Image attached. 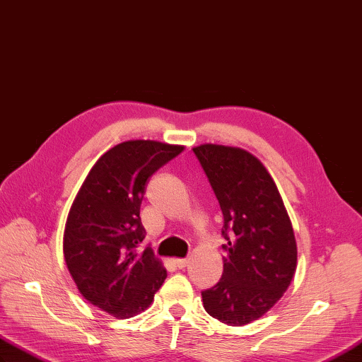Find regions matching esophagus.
Instances as JSON below:
<instances>
[{
	"instance_id": "34e87169",
	"label": "esophagus",
	"mask_w": 362,
	"mask_h": 362,
	"mask_svg": "<svg viewBox=\"0 0 362 362\" xmlns=\"http://www.w3.org/2000/svg\"><path fill=\"white\" fill-rule=\"evenodd\" d=\"M173 263H175V267H178L180 269H182V268H186V267H187L189 260H187V259H175V260H173Z\"/></svg>"
}]
</instances>
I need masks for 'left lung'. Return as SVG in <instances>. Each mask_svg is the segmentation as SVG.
<instances>
[{"label":"left lung","mask_w":362,"mask_h":362,"mask_svg":"<svg viewBox=\"0 0 362 362\" xmlns=\"http://www.w3.org/2000/svg\"><path fill=\"white\" fill-rule=\"evenodd\" d=\"M223 214V276L202 291L206 311L228 325L263 316L290 286L297 262L291 221L267 168L235 147L194 148Z\"/></svg>","instance_id":"left-lung-1"}]
</instances>
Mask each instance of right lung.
I'll list each match as a JSON object with an SVG mask.
<instances>
[{
	"label": "right lung",
	"instance_id": "obj_1",
	"mask_svg": "<svg viewBox=\"0 0 362 362\" xmlns=\"http://www.w3.org/2000/svg\"><path fill=\"white\" fill-rule=\"evenodd\" d=\"M182 146L127 141L108 150L88 173L71 206L63 252L78 291L117 319L153 302L167 271L147 245L141 203L148 178Z\"/></svg>",
	"mask_w": 362,
	"mask_h": 362
}]
</instances>
